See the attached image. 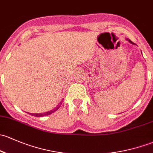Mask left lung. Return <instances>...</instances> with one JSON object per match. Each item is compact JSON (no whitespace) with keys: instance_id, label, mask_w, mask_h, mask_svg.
<instances>
[{"instance_id":"left-lung-1","label":"left lung","mask_w":153,"mask_h":153,"mask_svg":"<svg viewBox=\"0 0 153 153\" xmlns=\"http://www.w3.org/2000/svg\"><path fill=\"white\" fill-rule=\"evenodd\" d=\"M127 39V40H128V42H130V43H131V44H133V45H136V44H135V43H133V42H132V41H131V40L128 39Z\"/></svg>"}]
</instances>
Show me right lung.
Instances as JSON below:
<instances>
[{"mask_svg":"<svg viewBox=\"0 0 153 153\" xmlns=\"http://www.w3.org/2000/svg\"><path fill=\"white\" fill-rule=\"evenodd\" d=\"M62 102H60V103H59V104H60V105H62ZM60 105H58L57 107L55 108H54L53 110H51V111H50L45 112V113H43V114H30H30L32 115V116H35V117H45V116H48V115H49V114H51L53 113V112H55L56 111H57L58 109L59 108V107H60Z\"/></svg>","mask_w":153,"mask_h":153,"instance_id":"1","label":"right lung"}]
</instances>
